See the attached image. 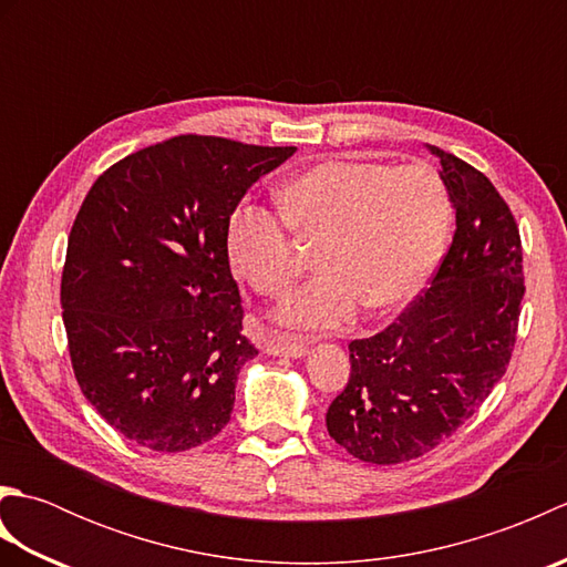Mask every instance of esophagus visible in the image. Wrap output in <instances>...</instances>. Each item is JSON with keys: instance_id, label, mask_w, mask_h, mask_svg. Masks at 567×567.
I'll list each match as a JSON object with an SVG mask.
<instances>
[{"instance_id": "1", "label": "esophagus", "mask_w": 567, "mask_h": 567, "mask_svg": "<svg viewBox=\"0 0 567 567\" xmlns=\"http://www.w3.org/2000/svg\"><path fill=\"white\" fill-rule=\"evenodd\" d=\"M265 353L268 355H287V358H302L307 353V346L295 339H285V336H277L265 343Z\"/></svg>"}]
</instances>
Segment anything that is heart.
I'll return each instance as SVG.
<instances>
[{"label": "heart", "mask_w": 567, "mask_h": 567, "mask_svg": "<svg viewBox=\"0 0 567 567\" xmlns=\"http://www.w3.org/2000/svg\"><path fill=\"white\" fill-rule=\"evenodd\" d=\"M282 218L260 207L238 209L226 231L231 268L262 297L290 295L299 244L321 246V275L280 309L287 327L321 331L358 311H390L414 299L449 246L453 199L426 163L390 165L329 158L277 189Z\"/></svg>", "instance_id": "b5f03b06"}]
</instances>
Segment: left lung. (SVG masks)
<instances>
[{
    "mask_svg": "<svg viewBox=\"0 0 567 567\" xmlns=\"http://www.w3.org/2000/svg\"><path fill=\"white\" fill-rule=\"evenodd\" d=\"M431 153L455 207L451 246L388 329L348 346L351 378L327 412L329 436L372 465L453 436L507 372L519 331L524 252L509 204L473 165Z\"/></svg>",
    "mask_w": 567,
    "mask_h": 567,
    "instance_id": "obj_1",
    "label": "left lung"
}]
</instances>
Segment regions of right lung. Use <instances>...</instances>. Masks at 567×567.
I'll use <instances>...</instances> for the list:
<instances>
[{
    "label": "right lung",
    "mask_w": 567,
    "mask_h": 567,
    "mask_svg": "<svg viewBox=\"0 0 567 567\" xmlns=\"http://www.w3.org/2000/svg\"><path fill=\"white\" fill-rule=\"evenodd\" d=\"M297 148L175 136L126 155L84 197L60 305L70 363L106 424L143 449L212 441L258 355L226 252L238 202Z\"/></svg>",
    "instance_id": "right-lung-1"
}]
</instances>
